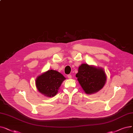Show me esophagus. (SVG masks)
Returning <instances> with one entry per match:
<instances>
[{"instance_id":"34e87169","label":"esophagus","mask_w":133,"mask_h":133,"mask_svg":"<svg viewBox=\"0 0 133 133\" xmlns=\"http://www.w3.org/2000/svg\"><path fill=\"white\" fill-rule=\"evenodd\" d=\"M67 77L68 79H71L72 78V76L71 74H68L67 75Z\"/></svg>"}]
</instances>
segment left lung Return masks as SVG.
I'll return each mask as SVG.
<instances>
[{
	"label": "left lung",
	"mask_w": 133,
	"mask_h": 133,
	"mask_svg": "<svg viewBox=\"0 0 133 133\" xmlns=\"http://www.w3.org/2000/svg\"><path fill=\"white\" fill-rule=\"evenodd\" d=\"M76 77L86 94H93L104 86L107 76L103 69L83 63L78 68Z\"/></svg>",
	"instance_id": "obj_1"
}]
</instances>
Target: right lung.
Here are the masks:
<instances>
[{
  "mask_svg": "<svg viewBox=\"0 0 133 133\" xmlns=\"http://www.w3.org/2000/svg\"><path fill=\"white\" fill-rule=\"evenodd\" d=\"M66 79L62 74L54 70H48L38 76L36 86L40 93L48 97L55 96L62 82Z\"/></svg>",
  "mask_w": 133,
  "mask_h": 133,
  "instance_id": "obj_1",
  "label": "right lung"
}]
</instances>
